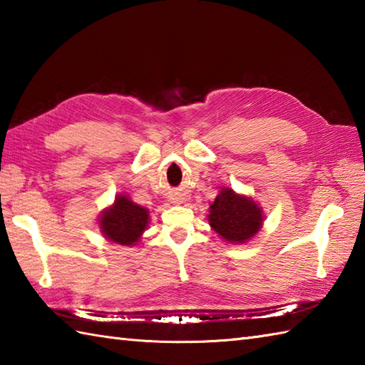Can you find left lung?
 <instances>
[{
    "label": "left lung",
    "mask_w": 365,
    "mask_h": 365,
    "mask_svg": "<svg viewBox=\"0 0 365 365\" xmlns=\"http://www.w3.org/2000/svg\"><path fill=\"white\" fill-rule=\"evenodd\" d=\"M208 221L230 243H245L262 227V210L252 199L222 190L210 205Z\"/></svg>",
    "instance_id": "left-lung-1"
}]
</instances>
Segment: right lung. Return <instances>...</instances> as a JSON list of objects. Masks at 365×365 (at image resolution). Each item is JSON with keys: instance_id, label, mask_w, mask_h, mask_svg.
I'll return each mask as SVG.
<instances>
[{"instance_id": "right-lung-1", "label": "right lung", "mask_w": 365, "mask_h": 365, "mask_svg": "<svg viewBox=\"0 0 365 365\" xmlns=\"http://www.w3.org/2000/svg\"><path fill=\"white\" fill-rule=\"evenodd\" d=\"M147 222H149V212L144 207L131 202L127 196H118L114 205L102 215L100 229L111 242L130 246L138 242Z\"/></svg>"}]
</instances>
